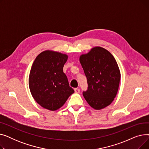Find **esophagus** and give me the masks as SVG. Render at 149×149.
<instances>
[{
  "instance_id": "34e87169",
  "label": "esophagus",
  "mask_w": 149,
  "mask_h": 149,
  "mask_svg": "<svg viewBox=\"0 0 149 149\" xmlns=\"http://www.w3.org/2000/svg\"><path fill=\"white\" fill-rule=\"evenodd\" d=\"M74 91H75V93H79L80 92V89L79 88H75L74 89Z\"/></svg>"
}]
</instances>
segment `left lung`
<instances>
[{
	"label": "left lung",
	"instance_id": "left-lung-1",
	"mask_svg": "<svg viewBox=\"0 0 149 149\" xmlns=\"http://www.w3.org/2000/svg\"><path fill=\"white\" fill-rule=\"evenodd\" d=\"M80 61L87 78L88 88L83 95L88 103L96 110L111 104L118 92L121 79L113 56L98 46L81 55Z\"/></svg>",
	"mask_w": 149,
	"mask_h": 149
}]
</instances>
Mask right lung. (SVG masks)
<instances>
[{
	"label": "right lung",
	"mask_w": 149,
	"mask_h": 149,
	"mask_svg": "<svg viewBox=\"0 0 149 149\" xmlns=\"http://www.w3.org/2000/svg\"><path fill=\"white\" fill-rule=\"evenodd\" d=\"M67 60L66 54L45 51L38 55L31 67L30 91L36 102L45 109L57 110L74 92L63 69Z\"/></svg>",
	"instance_id": "right-lung-1"
}]
</instances>
